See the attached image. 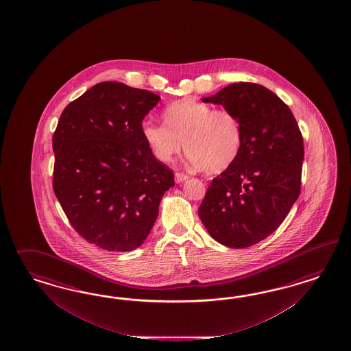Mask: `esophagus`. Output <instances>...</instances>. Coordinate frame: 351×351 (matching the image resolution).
Listing matches in <instances>:
<instances>
[{
    "label": "esophagus",
    "instance_id": "esophagus-1",
    "mask_svg": "<svg viewBox=\"0 0 351 351\" xmlns=\"http://www.w3.org/2000/svg\"><path fill=\"white\" fill-rule=\"evenodd\" d=\"M188 179H189V175H186V173H182V172L175 173V181L176 182H182V181L188 180Z\"/></svg>",
    "mask_w": 351,
    "mask_h": 351
}]
</instances>
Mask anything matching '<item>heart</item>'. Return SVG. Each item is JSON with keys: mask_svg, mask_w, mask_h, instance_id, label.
<instances>
[{"mask_svg": "<svg viewBox=\"0 0 351 351\" xmlns=\"http://www.w3.org/2000/svg\"><path fill=\"white\" fill-rule=\"evenodd\" d=\"M162 118L165 125H143L144 140L162 163H171L185 148L191 166L213 175L228 170L242 150L243 128L230 110L181 99L166 106Z\"/></svg>", "mask_w": 351, "mask_h": 351, "instance_id": "b5f03b06", "label": "heart"}]
</instances>
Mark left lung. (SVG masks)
<instances>
[{
    "label": "left lung",
    "instance_id": "8db88e82",
    "mask_svg": "<svg viewBox=\"0 0 351 351\" xmlns=\"http://www.w3.org/2000/svg\"><path fill=\"white\" fill-rule=\"evenodd\" d=\"M202 101L239 118L243 145L233 165L213 179L198 215L215 241L245 248L276 230L298 201L302 135L291 109L264 86L232 84Z\"/></svg>",
    "mask_w": 351,
    "mask_h": 351
}]
</instances>
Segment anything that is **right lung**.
<instances>
[{"mask_svg":"<svg viewBox=\"0 0 351 351\" xmlns=\"http://www.w3.org/2000/svg\"><path fill=\"white\" fill-rule=\"evenodd\" d=\"M160 100L100 82L64 109L53 132V193L77 233L106 251L143 245L175 185L143 136L141 122Z\"/></svg>","mask_w":351,"mask_h":351,"instance_id":"add662e5","label":"right lung"}]
</instances>
